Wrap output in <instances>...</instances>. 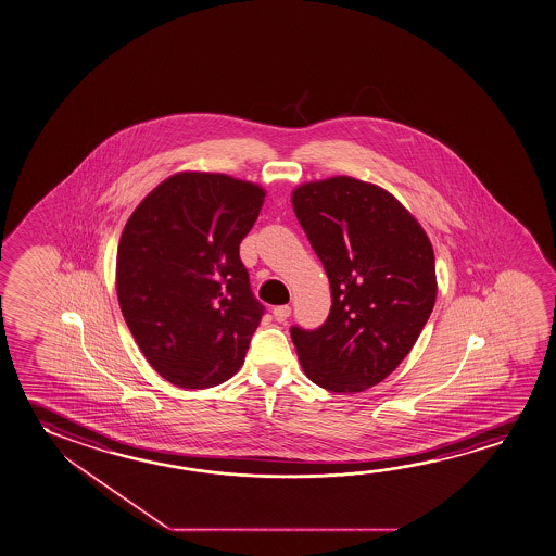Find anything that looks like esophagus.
<instances>
[{"mask_svg":"<svg viewBox=\"0 0 556 556\" xmlns=\"http://www.w3.org/2000/svg\"><path fill=\"white\" fill-rule=\"evenodd\" d=\"M274 318L278 320V323H286L291 315L290 305H280V307H274L273 311Z\"/></svg>","mask_w":556,"mask_h":556,"instance_id":"1","label":"esophagus"}]
</instances>
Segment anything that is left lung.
<instances>
[{"label":"left lung","mask_w":556,"mask_h":556,"mask_svg":"<svg viewBox=\"0 0 556 556\" xmlns=\"http://www.w3.org/2000/svg\"><path fill=\"white\" fill-rule=\"evenodd\" d=\"M291 204L332 295L323 327L291 328L301 367L330 392H363L396 370L431 317V239L394 194L355 177L301 184Z\"/></svg>","instance_id":"obj_1"}]
</instances>
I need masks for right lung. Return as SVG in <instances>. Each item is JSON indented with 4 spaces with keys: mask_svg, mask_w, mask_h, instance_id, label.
<instances>
[{
    "mask_svg": "<svg viewBox=\"0 0 556 556\" xmlns=\"http://www.w3.org/2000/svg\"><path fill=\"white\" fill-rule=\"evenodd\" d=\"M265 197L238 177L177 172L125 224L117 301L150 367L176 387H216L245 362L263 305L249 288L239 243Z\"/></svg>",
    "mask_w": 556,
    "mask_h": 556,
    "instance_id": "1",
    "label": "right lung"
}]
</instances>
